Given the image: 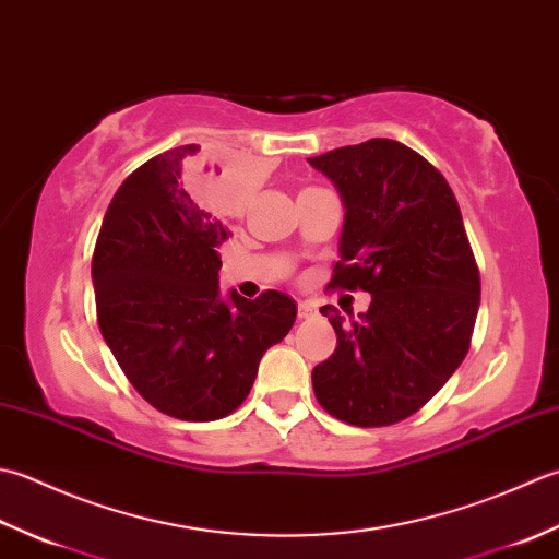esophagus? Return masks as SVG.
<instances>
[{
    "label": "esophagus",
    "instance_id": "obj_1",
    "mask_svg": "<svg viewBox=\"0 0 559 559\" xmlns=\"http://www.w3.org/2000/svg\"><path fill=\"white\" fill-rule=\"evenodd\" d=\"M296 313H299V318L304 321V318H311L316 313V306L311 301H299V311Z\"/></svg>",
    "mask_w": 559,
    "mask_h": 559
}]
</instances>
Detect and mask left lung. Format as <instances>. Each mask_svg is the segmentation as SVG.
<instances>
[{
    "label": "left lung",
    "instance_id": "obj_1",
    "mask_svg": "<svg viewBox=\"0 0 559 559\" xmlns=\"http://www.w3.org/2000/svg\"><path fill=\"white\" fill-rule=\"evenodd\" d=\"M309 164L333 180L347 210L328 287L371 294L359 321L321 309L337 347L313 369V393L347 425L403 423L471 349L480 270L459 202L439 168L395 140L340 146Z\"/></svg>",
    "mask_w": 559,
    "mask_h": 559
}]
</instances>
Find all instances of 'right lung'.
Wrapping results in <instances>:
<instances>
[{
    "label": "right lung",
    "mask_w": 559,
    "mask_h": 559,
    "mask_svg": "<svg viewBox=\"0 0 559 559\" xmlns=\"http://www.w3.org/2000/svg\"><path fill=\"white\" fill-rule=\"evenodd\" d=\"M200 144L174 146L122 180L96 238V318L112 357L146 403L186 423L231 415L258 364L296 318L287 294L219 299L229 236L198 202Z\"/></svg>",
    "instance_id": "obj_1"
}]
</instances>
